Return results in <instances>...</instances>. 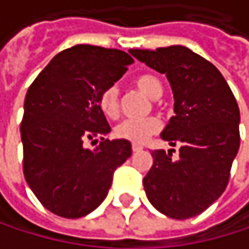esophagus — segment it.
<instances>
[{"label":"esophagus","mask_w":249,"mask_h":249,"mask_svg":"<svg viewBox=\"0 0 249 249\" xmlns=\"http://www.w3.org/2000/svg\"><path fill=\"white\" fill-rule=\"evenodd\" d=\"M142 150V147L141 145H138V144H132V151L134 153H140Z\"/></svg>","instance_id":"esophagus-1"}]
</instances>
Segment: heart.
<instances>
[{
    "instance_id": "obj_1",
    "label": "heart",
    "mask_w": 249,
    "mask_h": 249,
    "mask_svg": "<svg viewBox=\"0 0 249 249\" xmlns=\"http://www.w3.org/2000/svg\"><path fill=\"white\" fill-rule=\"evenodd\" d=\"M135 86L150 98H159L163 93L160 80L153 75H141L135 79ZM99 108L108 118H115L120 111V93L117 86H108L99 95ZM161 124L157 118L148 117L144 120H125L115 126L114 134L117 138L129 141L132 144H142L151 135L157 134Z\"/></svg>"
}]
</instances>
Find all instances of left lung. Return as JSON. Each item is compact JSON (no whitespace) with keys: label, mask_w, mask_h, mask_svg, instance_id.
Listing matches in <instances>:
<instances>
[{"label":"left lung","mask_w":249,"mask_h":249,"mask_svg":"<svg viewBox=\"0 0 249 249\" xmlns=\"http://www.w3.org/2000/svg\"><path fill=\"white\" fill-rule=\"evenodd\" d=\"M129 53L167 76L174 95V115L161 132L169 150H154L142 178L151 205L173 219L206 211L225 192L239 150V108L222 73L184 46Z\"/></svg>","instance_id":"left-lung-1"}]
</instances>
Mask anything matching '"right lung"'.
Returning a JSON list of instances; mask_svg holds the SVG:
<instances>
[{"label": "right lung", "instance_id": "obj_1", "mask_svg": "<svg viewBox=\"0 0 249 249\" xmlns=\"http://www.w3.org/2000/svg\"><path fill=\"white\" fill-rule=\"evenodd\" d=\"M131 63L123 50L77 44L56 54L27 90L23 172L40 203L57 216L76 219L95 211L132 153L129 141L104 138L111 126L99 108L101 92ZM88 141L100 144L90 150Z\"/></svg>", "mask_w": 249, "mask_h": 249}]
</instances>
